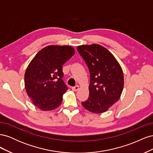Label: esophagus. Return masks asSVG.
Instances as JSON below:
<instances>
[{
	"mask_svg": "<svg viewBox=\"0 0 153 153\" xmlns=\"http://www.w3.org/2000/svg\"><path fill=\"white\" fill-rule=\"evenodd\" d=\"M72 89V90L73 91H77L78 90V89H79V87H78V85H76V86H75V87H72L71 88Z\"/></svg>",
	"mask_w": 153,
	"mask_h": 153,
	"instance_id": "obj_1",
	"label": "esophagus"
}]
</instances>
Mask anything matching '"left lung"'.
<instances>
[{"instance_id": "1", "label": "left lung", "mask_w": 153, "mask_h": 153, "mask_svg": "<svg viewBox=\"0 0 153 153\" xmlns=\"http://www.w3.org/2000/svg\"><path fill=\"white\" fill-rule=\"evenodd\" d=\"M77 50L90 73L89 96L82 105L92 113L105 112L121 97L123 69L113 54L100 45L78 46Z\"/></svg>"}]
</instances>
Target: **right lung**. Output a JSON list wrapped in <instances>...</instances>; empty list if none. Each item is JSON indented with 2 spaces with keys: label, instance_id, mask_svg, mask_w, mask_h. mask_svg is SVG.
<instances>
[{
  "label": "right lung",
  "instance_id": "1",
  "mask_svg": "<svg viewBox=\"0 0 153 153\" xmlns=\"http://www.w3.org/2000/svg\"><path fill=\"white\" fill-rule=\"evenodd\" d=\"M75 53L70 46H47L37 53L27 66L25 87L32 103L43 111L55 110L68 89L62 80V65Z\"/></svg>",
  "mask_w": 153,
  "mask_h": 153
}]
</instances>
